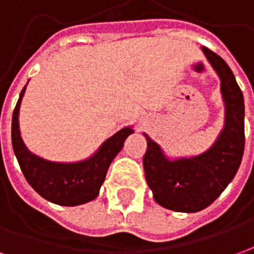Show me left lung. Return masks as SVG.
Returning <instances> with one entry per match:
<instances>
[{"label": "left lung", "mask_w": 254, "mask_h": 254, "mask_svg": "<svg viewBox=\"0 0 254 254\" xmlns=\"http://www.w3.org/2000/svg\"><path fill=\"white\" fill-rule=\"evenodd\" d=\"M220 78L224 127L215 143L194 156L169 158L148 134L143 166L155 201L177 212H198L211 205L237 174L245 147L244 95L223 58L201 47Z\"/></svg>", "instance_id": "1"}]
</instances>
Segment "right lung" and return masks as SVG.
<instances>
[{"instance_id":"obj_1","label":"right lung","mask_w":254,"mask_h":254,"mask_svg":"<svg viewBox=\"0 0 254 254\" xmlns=\"http://www.w3.org/2000/svg\"><path fill=\"white\" fill-rule=\"evenodd\" d=\"M25 88L20 92L12 116V145L25 180L47 201L74 207L92 201L98 197L110 163L132 134V127H125L105 140L96 152L80 162H52L32 154L25 147L19 127V113Z\"/></svg>"}]
</instances>
